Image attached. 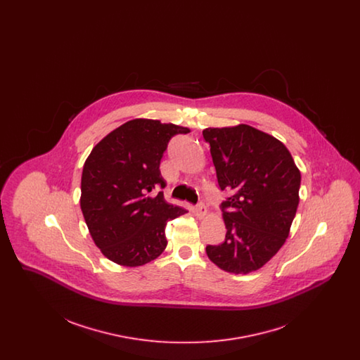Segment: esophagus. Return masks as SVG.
Masks as SVG:
<instances>
[{"label": "esophagus", "instance_id": "obj_1", "mask_svg": "<svg viewBox=\"0 0 360 360\" xmlns=\"http://www.w3.org/2000/svg\"><path fill=\"white\" fill-rule=\"evenodd\" d=\"M206 213H207V209H206V206L204 204H198V205L194 207V214L197 217H200V219L205 217Z\"/></svg>", "mask_w": 360, "mask_h": 360}]
</instances>
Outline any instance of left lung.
<instances>
[{"mask_svg":"<svg viewBox=\"0 0 360 360\" xmlns=\"http://www.w3.org/2000/svg\"><path fill=\"white\" fill-rule=\"evenodd\" d=\"M223 202L226 235L207 245V257L226 273L248 274L263 267L289 236L300 202L301 172L282 141L257 128H206Z\"/></svg>","mask_w":360,"mask_h":360,"instance_id":"8db88e82","label":"left lung"}]
</instances>
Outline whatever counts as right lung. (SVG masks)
<instances>
[{"instance_id": "obj_1", "label": "right lung", "mask_w": 360, "mask_h": 360, "mask_svg": "<svg viewBox=\"0 0 360 360\" xmlns=\"http://www.w3.org/2000/svg\"><path fill=\"white\" fill-rule=\"evenodd\" d=\"M188 128L160 120L127 121L100 140L86 159L81 179V210L96 245L109 260L143 266L166 245V225L186 213L169 204L160 159L167 143Z\"/></svg>"}]
</instances>
